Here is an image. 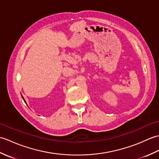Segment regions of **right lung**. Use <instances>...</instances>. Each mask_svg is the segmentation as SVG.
<instances>
[{"label": "right lung", "mask_w": 159, "mask_h": 159, "mask_svg": "<svg viewBox=\"0 0 159 159\" xmlns=\"http://www.w3.org/2000/svg\"><path fill=\"white\" fill-rule=\"evenodd\" d=\"M21 96H22V95H21ZM22 99H23V100H24V101H25V103H26V101H25V98H24V97H23V96H22Z\"/></svg>", "instance_id": "right-lung-1"}]
</instances>
